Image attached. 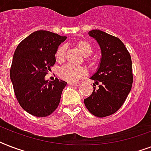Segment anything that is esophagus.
Segmentation results:
<instances>
[{"mask_svg":"<svg viewBox=\"0 0 151 151\" xmlns=\"http://www.w3.org/2000/svg\"><path fill=\"white\" fill-rule=\"evenodd\" d=\"M69 85H72V86H79L80 84L79 83H74V82H68Z\"/></svg>","mask_w":151,"mask_h":151,"instance_id":"obj_1","label":"esophagus"}]
</instances>
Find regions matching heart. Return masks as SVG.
Here are the masks:
<instances>
[{
    "mask_svg": "<svg viewBox=\"0 0 151 151\" xmlns=\"http://www.w3.org/2000/svg\"><path fill=\"white\" fill-rule=\"evenodd\" d=\"M76 46L78 47L81 54L85 57L87 58L88 56L91 55L92 53V47L89 42L85 40H80L76 42ZM65 52H66V47L65 45H60L57 48L55 57L58 62L63 61L64 57H65ZM88 63L92 66L94 65L95 63L92 60L87 59ZM87 74V70L82 66H73L71 65H65L60 68L59 71V77L67 81H77L81 78H84Z\"/></svg>",
    "mask_w": 151,
    "mask_h": 151,
    "instance_id": "1",
    "label": "heart"
}]
</instances>
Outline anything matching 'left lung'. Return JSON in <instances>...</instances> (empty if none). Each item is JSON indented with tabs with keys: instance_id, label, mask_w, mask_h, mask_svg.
<instances>
[{
	"instance_id": "1",
	"label": "left lung",
	"mask_w": 151,
	"mask_h": 151,
	"mask_svg": "<svg viewBox=\"0 0 151 151\" xmlns=\"http://www.w3.org/2000/svg\"><path fill=\"white\" fill-rule=\"evenodd\" d=\"M88 34L99 44L102 58L96 73L91 77L99 88L96 89L93 84L92 94L84 102L92 114L104 117L117 112L131 91L133 82L132 59L118 37L99 29H92Z\"/></svg>"
}]
</instances>
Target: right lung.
I'll use <instances>...</instances> for the list:
<instances>
[{
	"label": "right lung",
	"instance_id": "add662e5",
	"mask_svg": "<svg viewBox=\"0 0 151 151\" xmlns=\"http://www.w3.org/2000/svg\"><path fill=\"white\" fill-rule=\"evenodd\" d=\"M66 37L46 30H37L22 40L13 55L11 81L21 107L31 115L47 117L60 102L67 83L45 77L55 63V54Z\"/></svg>",
	"mask_w": 151,
	"mask_h": 151
}]
</instances>
